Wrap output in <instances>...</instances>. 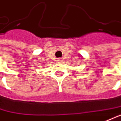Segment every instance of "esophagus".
<instances>
[{"label": "esophagus", "mask_w": 121, "mask_h": 121, "mask_svg": "<svg viewBox=\"0 0 121 121\" xmlns=\"http://www.w3.org/2000/svg\"><path fill=\"white\" fill-rule=\"evenodd\" d=\"M57 60L60 61V60H62V58H58V60Z\"/></svg>", "instance_id": "esophagus-1"}]
</instances>
